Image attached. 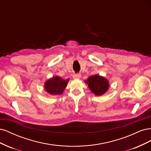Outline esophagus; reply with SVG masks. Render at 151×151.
<instances>
[{
	"label": "esophagus",
	"mask_w": 151,
	"mask_h": 151,
	"mask_svg": "<svg viewBox=\"0 0 151 151\" xmlns=\"http://www.w3.org/2000/svg\"><path fill=\"white\" fill-rule=\"evenodd\" d=\"M81 75L79 74H78L74 75V76H73V77H74V79H79L81 78Z\"/></svg>",
	"instance_id": "34e87169"
}]
</instances>
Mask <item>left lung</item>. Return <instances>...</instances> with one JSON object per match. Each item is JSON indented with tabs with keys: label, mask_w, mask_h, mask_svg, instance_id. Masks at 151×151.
<instances>
[{
	"label": "left lung",
	"mask_w": 151,
	"mask_h": 151,
	"mask_svg": "<svg viewBox=\"0 0 151 151\" xmlns=\"http://www.w3.org/2000/svg\"><path fill=\"white\" fill-rule=\"evenodd\" d=\"M85 83L88 84L89 88L95 95L101 96L109 89V82L103 76L94 75L89 77Z\"/></svg>",
	"instance_id": "8db88e82"
}]
</instances>
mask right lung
<instances>
[{
    "label": "right lung",
    "mask_w": 151,
    "mask_h": 151,
    "mask_svg": "<svg viewBox=\"0 0 151 151\" xmlns=\"http://www.w3.org/2000/svg\"><path fill=\"white\" fill-rule=\"evenodd\" d=\"M69 79L64 80L59 76H54L48 79L45 83V89L52 95H59L63 93Z\"/></svg>",
    "instance_id": "obj_1"
}]
</instances>
